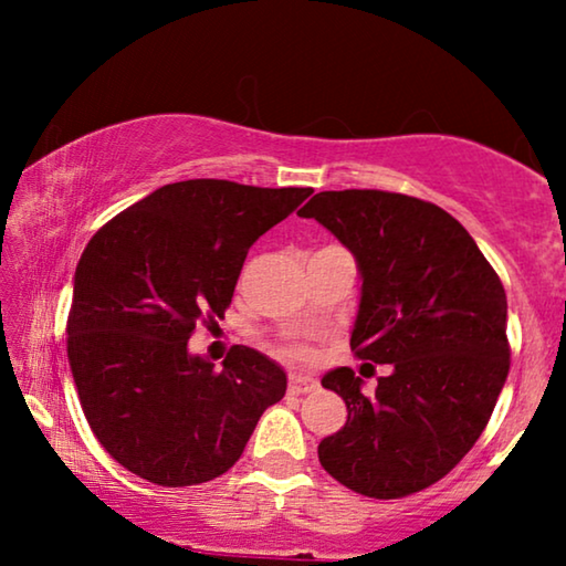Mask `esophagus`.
<instances>
[{"mask_svg": "<svg viewBox=\"0 0 566 566\" xmlns=\"http://www.w3.org/2000/svg\"><path fill=\"white\" fill-rule=\"evenodd\" d=\"M316 386H319V384H316L312 376L293 374V376L289 378V391H291V394H296V397H298V394H308V391H314Z\"/></svg>", "mask_w": 566, "mask_h": 566, "instance_id": "esophagus-1", "label": "esophagus"}]
</instances>
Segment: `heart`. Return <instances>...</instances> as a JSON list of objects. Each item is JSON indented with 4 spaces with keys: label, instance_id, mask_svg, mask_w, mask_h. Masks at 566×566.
<instances>
[{
    "label": "heart",
    "instance_id": "heart-1",
    "mask_svg": "<svg viewBox=\"0 0 566 566\" xmlns=\"http://www.w3.org/2000/svg\"><path fill=\"white\" fill-rule=\"evenodd\" d=\"M283 355L291 360H304L308 358V350H304V347H283Z\"/></svg>",
    "mask_w": 566,
    "mask_h": 566
}]
</instances>
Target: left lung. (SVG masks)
I'll list each match as a JSON object with an SVG mask.
<instances>
[{"label":"left lung","instance_id":"8db88e82","mask_svg":"<svg viewBox=\"0 0 566 566\" xmlns=\"http://www.w3.org/2000/svg\"><path fill=\"white\" fill-rule=\"evenodd\" d=\"M298 216L358 260L355 358L389 363L374 394L350 368L322 378L347 422L319 461L347 490L399 500L428 490L490 422L510 370L507 298L469 231L428 200L386 190H324Z\"/></svg>","mask_w":566,"mask_h":566}]
</instances>
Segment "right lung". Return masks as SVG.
<instances>
[{
    "instance_id": "right-lung-1",
    "label": "right lung",
    "mask_w": 566,
    "mask_h": 566,
    "mask_svg": "<svg viewBox=\"0 0 566 566\" xmlns=\"http://www.w3.org/2000/svg\"><path fill=\"white\" fill-rule=\"evenodd\" d=\"M312 188L185 180L97 229L74 273L69 366L92 432L130 474L159 486L227 474L283 399L281 366L234 345L213 368L188 353L223 319L250 247Z\"/></svg>"
}]
</instances>
